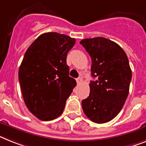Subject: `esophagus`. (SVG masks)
Masks as SVG:
<instances>
[{
	"instance_id": "34e87169",
	"label": "esophagus",
	"mask_w": 146,
	"mask_h": 146,
	"mask_svg": "<svg viewBox=\"0 0 146 146\" xmlns=\"http://www.w3.org/2000/svg\"><path fill=\"white\" fill-rule=\"evenodd\" d=\"M82 83V78H78L77 79V84H80Z\"/></svg>"
}]
</instances>
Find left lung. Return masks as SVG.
Masks as SVG:
<instances>
[{"label": "left lung", "mask_w": 146, "mask_h": 146, "mask_svg": "<svg viewBox=\"0 0 146 146\" xmlns=\"http://www.w3.org/2000/svg\"><path fill=\"white\" fill-rule=\"evenodd\" d=\"M92 59L90 96L82 108L91 121L102 124L111 121L121 111L129 92L132 72L124 50L104 37L80 42Z\"/></svg>", "instance_id": "left-lung-1"}]
</instances>
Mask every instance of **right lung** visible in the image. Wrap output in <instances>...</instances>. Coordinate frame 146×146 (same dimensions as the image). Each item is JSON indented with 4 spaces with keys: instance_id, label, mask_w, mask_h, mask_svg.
Segmentation results:
<instances>
[{
    "instance_id": "right-lung-1",
    "label": "right lung",
    "mask_w": 146,
    "mask_h": 146,
    "mask_svg": "<svg viewBox=\"0 0 146 146\" xmlns=\"http://www.w3.org/2000/svg\"><path fill=\"white\" fill-rule=\"evenodd\" d=\"M75 38L55 32L40 35L25 53L19 71L23 98L27 108L42 121L60 116L66 100L77 85L68 76L67 54Z\"/></svg>"
}]
</instances>
